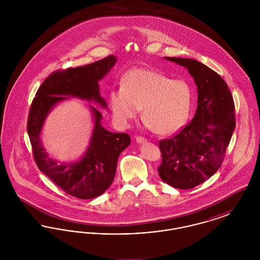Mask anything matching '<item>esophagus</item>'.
<instances>
[{"instance_id":"obj_1","label":"esophagus","mask_w":260,"mask_h":260,"mask_svg":"<svg viewBox=\"0 0 260 260\" xmlns=\"http://www.w3.org/2000/svg\"><path fill=\"white\" fill-rule=\"evenodd\" d=\"M136 142L137 143H145V142H147V139L146 138H144V137H141V136H136Z\"/></svg>"}]
</instances>
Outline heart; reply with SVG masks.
<instances>
[{
	"label": "heart",
	"mask_w": 260,
	"mask_h": 260,
	"mask_svg": "<svg viewBox=\"0 0 260 260\" xmlns=\"http://www.w3.org/2000/svg\"><path fill=\"white\" fill-rule=\"evenodd\" d=\"M112 115L127 125L140 109L142 118L160 135H170L185 124L192 105V89L183 80H172L154 70L138 68L124 75L123 86L109 92Z\"/></svg>",
	"instance_id": "heart-1"
}]
</instances>
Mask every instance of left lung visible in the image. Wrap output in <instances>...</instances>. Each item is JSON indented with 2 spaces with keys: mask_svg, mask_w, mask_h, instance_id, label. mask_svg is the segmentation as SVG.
I'll list each match as a JSON object with an SVG mask.
<instances>
[{
  "mask_svg": "<svg viewBox=\"0 0 260 260\" xmlns=\"http://www.w3.org/2000/svg\"><path fill=\"white\" fill-rule=\"evenodd\" d=\"M187 69L197 87V109L192 121L171 139L161 140L164 182L177 189H191L218 171L235 129L233 96L222 78L191 58L164 57Z\"/></svg>",
  "mask_w": 260,
  "mask_h": 260,
  "instance_id": "8db88e82",
  "label": "left lung"
}]
</instances>
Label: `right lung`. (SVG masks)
<instances>
[{
  "mask_svg": "<svg viewBox=\"0 0 260 260\" xmlns=\"http://www.w3.org/2000/svg\"><path fill=\"white\" fill-rule=\"evenodd\" d=\"M117 60L116 56L110 55L91 64L50 75L39 87L29 112L27 132L39 170L76 198H95L110 187L118 158L131 144V137L103 127L102 114L89 104L93 127L86 152L75 161L59 164L50 158L43 146V127L50 112L68 99L87 100L107 109L105 99L100 95L99 83L111 71Z\"/></svg>",
  "mask_w": 260,
  "mask_h": 260,
  "instance_id": "add662e5",
  "label": "right lung"
}]
</instances>
